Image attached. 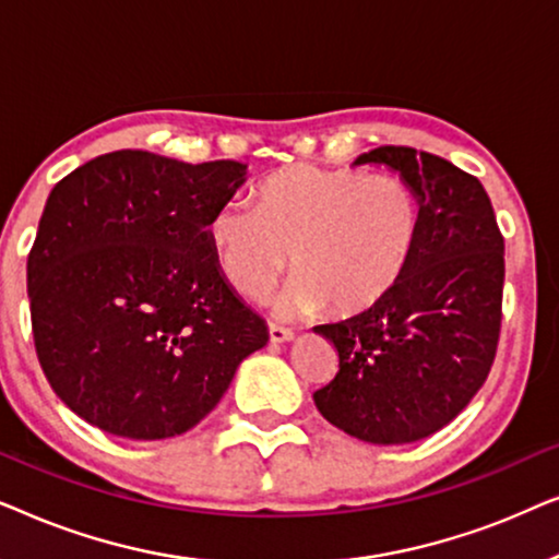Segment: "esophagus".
<instances>
[{"mask_svg":"<svg viewBox=\"0 0 559 559\" xmlns=\"http://www.w3.org/2000/svg\"><path fill=\"white\" fill-rule=\"evenodd\" d=\"M293 338H295V333L289 331V328H282V325L270 323V341L272 343H287V341H293Z\"/></svg>","mask_w":559,"mask_h":559,"instance_id":"esophagus-1","label":"esophagus"}]
</instances>
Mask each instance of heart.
I'll list each match as a JSON object with an SVG mask.
<instances>
[{
    "label": "heart",
    "mask_w": 559,
    "mask_h": 559,
    "mask_svg": "<svg viewBox=\"0 0 559 559\" xmlns=\"http://www.w3.org/2000/svg\"><path fill=\"white\" fill-rule=\"evenodd\" d=\"M423 228L407 180L356 167L287 165L254 188V209L224 203L209 218V241L226 285L249 300L293 266L282 316L361 312L407 270Z\"/></svg>",
    "instance_id": "obj_1"
}]
</instances>
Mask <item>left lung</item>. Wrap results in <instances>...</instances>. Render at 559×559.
Instances as JSON below:
<instances>
[{"label":"left lung","mask_w":559,"mask_h":559,"mask_svg":"<svg viewBox=\"0 0 559 559\" xmlns=\"http://www.w3.org/2000/svg\"><path fill=\"white\" fill-rule=\"evenodd\" d=\"M386 165L419 198L423 228L407 270L377 305L316 325L338 373L312 394L328 423L373 445L438 432L491 371L501 331L503 236L478 178L412 147H377L354 165Z\"/></svg>","instance_id":"obj_1"}]
</instances>
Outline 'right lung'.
Returning <instances> with one entry per match:
<instances>
[{
	"label": "right lung",
	"instance_id": "obj_1",
	"mask_svg": "<svg viewBox=\"0 0 559 559\" xmlns=\"http://www.w3.org/2000/svg\"><path fill=\"white\" fill-rule=\"evenodd\" d=\"M243 180L234 159L119 150L50 190L27 257L29 318L52 392L81 419L117 438H175L266 346L205 231Z\"/></svg>",
	"mask_w": 559,
	"mask_h": 559
}]
</instances>
